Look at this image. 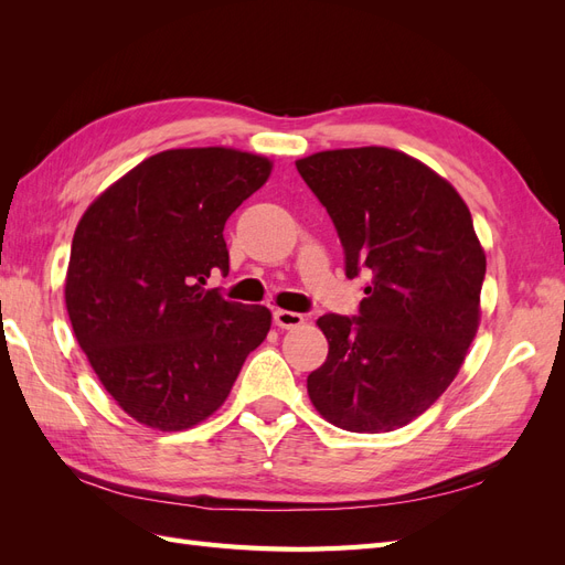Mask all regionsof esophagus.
<instances>
[{
  "instance_id": "1",
  "label": "esophagus",
  "mask_w": 565,
  "mask_h": 565,
  "mask_svg": "<svg viewBox=\"0 0 565 565\" xmlns=\"http://www.w3.org/2000/svg\"><path fill=\"white\" fill-rule=\"evenodd\" d=\"M273 322H276L278 328H282V330H292V328H299V324L303 322V316L295 313V311L276 309V311H273Z\"/></svg>"
}]
</instances>
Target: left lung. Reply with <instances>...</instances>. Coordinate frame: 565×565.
<instances>
[{"label":"left lung","instance_id":"left-lung-1","mask_svg":"<svg viewBox=\"0 0 565 565\" xmlns=\"http://www.w3.org/2000/svg\"><path fill=\"white\" fill-rule=\"evenodd\" d=\"M363 273L355 316L328 313V361L309 374L318 413L355 434L393 431L450 386L481 318L486 254L455 188L405 152L367 146L297 162Z\"/></svg>","mask_w":565,"mask_h":565}]
</instances>
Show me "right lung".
Wrapping results in <instances>:
<instances>
[{"mask_svg": "<svg viewBox=\"0 0 565 565\" xmlns=\"http://www.w3.org/2000/svg\"><path fill=\"white\" fill-rule=\"evenodd\" d=\"M270 162L233 148L164 150L79 218L65 278L75 337L129 417L183 431L228 398L270 330L266 306L207 289L228 273L224 226Z\"/></svg>", "mask_w": 565, "mask_h": 565, "instance_id": "1", "label": "right lung"}]
</instances>
